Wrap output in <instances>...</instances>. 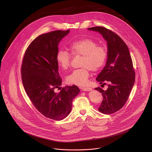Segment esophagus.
<instances>
[{
	"instance_id": "34e87169",
	"label": "esophagus",
	"mask_w": 152,
	"mask_h": 152,
	"mask_svg": "<svg viewBox=\"0 0 152 152\" xmlns=\"http://www.w3.org/2000/svg\"><path fill=\"white\" fill-rule=\"evenodd\" d=\"M81 88L84 91H92V89L91 88H89V87H82Z\"/></svg>"
}]
</instances>
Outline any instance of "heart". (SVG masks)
Here are the masks:
<instances>
[{
	"label": "heart",
	"mask_w": 152,
	"mask_h": 152,
	"mask_svg": "<svg viewBox=\"0 0 152 152\" xmlns=\"http://www.w3.org/2000/svg\"><path fill=\"white\" fill-rule=\"evenodd\" d=\"M69 49L74 56H82L81 68L74 70L66 77V81L71 84L83 86L86 85L89 77L90 69L96 71L105 64L107 58V50L102 45L88 38L81 39L69 45ZM58 66L67 69L71 60V54L64 50H59L56 55Z\"/></svg>",
	"instance_id": "heart-1"
}]
</instances>
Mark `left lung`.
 Instances as JSON below:
<instances>
[{
	"label": "left lung",
	"mask_w": 152,
	"mask_h": 152,
	"mask_svg": "<svg viewBox=\"0 0 152 152\" xmlns=\"http://www.w3.org/2000/svg\"><path fill=\"white\" fill-rule=\"evenodd\" d=\"M100 33L107 41V60L105 66L96 80L99 84L108 83L106 91L95 89L102 93L103 100L98 110L104 114H112L120 110L127 101L135 81V72L129 48L116 34L104 27L88 28Z\"/></svg>",
	"instance_id": "8db88e82"
}]
</instances>
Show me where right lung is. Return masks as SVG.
<instances>
[{
  "label": "right lung",
  "mask_w": 152,
  "mask_h": 152,
  "mask_svg": "<svg viewBox=\"0 0 152 152\" xmlns=\"http://www.w3.org/2000/svg\"><path fill=\"white\" fill-rule=\"evenodd\" d=\"M69 32L56 30L38 36L28 47L22 62V82L28 96L44 116L56 121L69 115L80 92L76 86L56 92L62 84L56 60L58 45Z\"/></svg>",
  "instance_id": "1"
}]
</instances>
